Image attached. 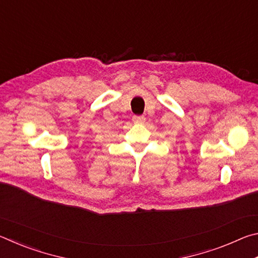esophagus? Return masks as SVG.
<instances>
[{"label": "esophagus", "mask_w": 258, "mask_h": 258, "mask_svg": "<svg viewBox=\"0 0 258 258\" xmlns=\"http://www.w3.org/2000/svg\"><path fill=\"white\" fill-rule=\"evenodd\" d=\"M145 120H146V117L143 115H134L133 116V121H135V123L142 124V123H145Z\"/></svg>", "instance_id": "esophagus-1"}]
</instances>
